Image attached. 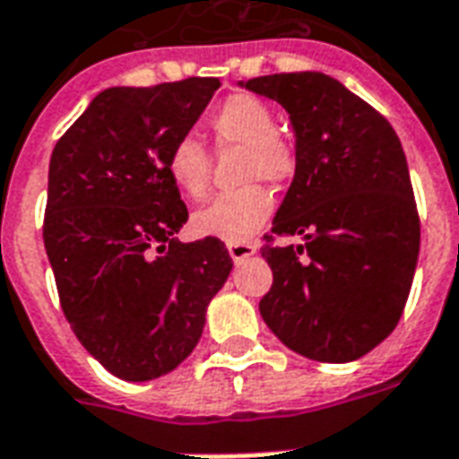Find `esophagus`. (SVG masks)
Here are the masks:
<instances>
[{
  "mask_svg": "<svg viewBox=\"0 0 459 459\" xmlns=\"http://www.w3.org/2000/svg\"><path fill=\"white\" fill-rule=\"evenodd\" d=\"M257 246L255 243H229V255L240 263V260H246V257L255 255Z\"/></svg>",
  "mask_w": 459,
  "mask_h": 459,
  "instance_id": "obj_1",
  "label": "esophagus"
}]
</instances>
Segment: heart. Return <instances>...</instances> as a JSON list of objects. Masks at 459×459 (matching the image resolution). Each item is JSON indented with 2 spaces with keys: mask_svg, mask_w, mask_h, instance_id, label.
<instances>
[{
  "mask_svg": "<svg viewBox=\"0 0 459 459\" xmlns=\"http://www.w3.org/2000/svg\"><path fill=\"white\" fill-rule=\"evenodd\" d=\"M213 148L223 151L240 145L238 179L247 185L221 192L195 213V229L226 243H240L255 236L274 212V196L260 182H287L299 165L297 145L274 126L273 108L253 94H230L209 117ZM172 185L189 199H202L212 179V155L192 135H182L165 155Z\"/></svg>",
  "mask_w": 459,
  "mask_h": 459,
  "instance_id": "heart-1",
  "label": "heart"
}]
</instances>
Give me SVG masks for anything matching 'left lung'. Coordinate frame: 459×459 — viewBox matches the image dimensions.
I'll return each mask as SVG.
<instances>
[{
  "mask_svg": "<svg viewBox=\"0 0 459 459\" xmlns=\"http://www.w3.org/2000/svg\"><path fill=\"white\" fill-rule=\"evenodd\" d=\"M246 87L287 108L299 155L260 247L273 267L260 314L304 358H362L399 324L419 260L420 221L402 141L377 108L324 73L264 74ZM290 235L305 243H273Z\"/></svg>",
  "mask_w": 459,
  "mask_h": 459,
  "instance_id": "1",
  "label": "left lung"
}]
</instances>
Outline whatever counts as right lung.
Returning a JSON list of instances; mask_svg holds the SVG:
<instances>
[{
    "mask_svg": "<svg viewBox=\"0 0 459 459\" xmlns=\"http://www.w3.org/2000/svg\"><path fill=\"white\" fill-rule=\"evenodd\" d=\"M221 82L186 77L100 91L50 155L43 243L67 324L126 382L178 368L229 280L219 238L179 243L189 219L165 155Z\"/></svg>",
    "mask_w": 459,
    "mask_h": 459,
    "instance_id": "add662e5",
    "label": "right lung"
}]
</instances>
